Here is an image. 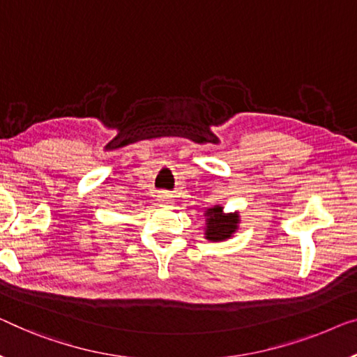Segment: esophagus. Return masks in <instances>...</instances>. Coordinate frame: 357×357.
<instances>
[{"instance_id":"34e87169","label":"esophagus","mask_w":357,"mask_h":357,"mask_svg":"<svg viewBox=\"0 0 357 357\" xmlns=\"http://www.w3.org/2000/svg\"><path fill=\"white\" fill-rule=\"evenodd\" d=\"M158 199H160V202H163V204H169V202L173 200V195L169 192H160L158 194Z\"/></svg>"}]
</instances>
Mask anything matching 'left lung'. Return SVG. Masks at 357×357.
Here are the masks:
<instances>
[{"label":"left lung","instance_id":"8db88e82","mask_svg":"<svg viewBox=\"0 0 357 357\" xmlns=\"http://www.w3.org/2000/svg\"><path fill=\"white\" fill-rule=\"evenodd\" d=\"M204 237L210 242H225L238 231L241 215L238 211L226 213L222 205H213L206 208Z\"/></svg>","mask_w":357,"mask_h":357}]
</instances>
